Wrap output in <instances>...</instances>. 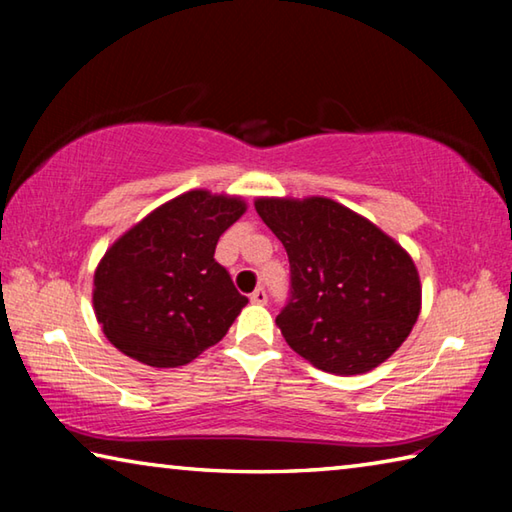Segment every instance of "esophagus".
I'll return each mask as SVG.
<instances>
[{
  "label": "esophagus",
  "instance_id": "esophagus-1",
  "mask_svg": "<svg viewBox=\"0 0 512 512\" xmlns=\"http://www.w3.org/2000/svg\"><path fill=\"white\" fill-rule=\"evenodd\" d=\"M250 302H255V305H266L268 302V296H266V289H255L253 293H250Z\"/></svg>",
  "mask_w": 512,
  "mask_h": 512
}]
</instances>
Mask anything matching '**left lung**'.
I'll return each instance as SVG.
<instances>
[{"instance_id": "8db88e82", "label": "left lung", "mask_w": 512, "mask_h": 512, "mask_svg": "<svg viewBox=\"0 0 512 512\" xmlns=\"http://www.w3.org/2000/svg\"><path fill=\"white\" fill-rule=\"evenodd\" d=\"M255 210L289 255V300L275 323L291 348L334 375L391 357L420 314L409 253L329 198H257Z\"/></svg>"}]
</instances>
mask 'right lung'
I'll list each match as a JSON object with an SVG mask.
<instances>
[{"mask_svg": "<svg viewBox=\"0 0 512 512\" xmlns=\"http://www.w3.org/2000/svg\"><path fill=\"white\" fill-rule=\"evenodd\" d=\"M246 203L194 189L164 203L103 255L94 314L119 352L178 368L219 343L248 298L216 262V241Z\"/></svg>", "mask_w": 512, "mask_h": 512, "instance_id": "right-lung-1", "label": "right lung"}]
</instances>
